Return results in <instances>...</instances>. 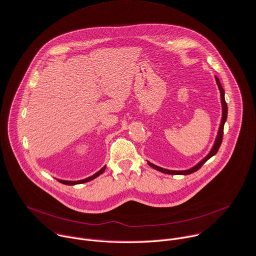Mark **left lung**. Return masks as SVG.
<instances>
[{"mask_svg": "<svg viewBox=\"0 0 256 256\" xmlns=\"http://www.w3.org/2000/svg\"><path fill=\"white\" fill-rule=\"evenodd\" d=\"M215 79H216V82H217V85H218V88L220 90V94H221V104H222V118H221V124H220V126H219V130H218V134L216 136V140H215V142L211 148V150L209 152V154L202 160H200L196 166H192L191 168L189 170H185V171H171V170H166V168H160V166H158L150 162H148V166H152V168L156 170V171H160L162 173H164V174H168V175H189V174H192L196 171H198V170L211 158L213 156L214 154H216V152H218L220 146H221V142H222V138H223V130H224V124L227 120V112H228V108H227V104L225 102V98H224V90L223 88L221 86V83L218 79L217 76H215Z\"/></svg>", "mask_w": 256, "mask_h": 256, "instance_id": "8db88e82", "label": "left lung"}]
</instances>
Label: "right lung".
Here are the masks:
<instances>
[{
    "label": "right lung",
    "instance_id": "obj_1",
    "mask_svg": "<svg viewBox=\"0 0 256 256\" xmlns=\"http://www.w3.org/2000/svg\"><path fill=\"white\" fill-rule=\"evenodd\" d=\"M106 168V166H104L102 168H100L98 173H96V174H94V175H92V177H88V178H86V179H83V180H80V181H64V180H58V179H57V180H58L60 183L64 184V185H70V186H72V185H76V184L86 183V182H90V181H92V180L96 179V177H98L100 175H102V174L104 172Z\"/></svg>",
    "mask_w": 256,
    "mask_h": 256
}]
</instances>
